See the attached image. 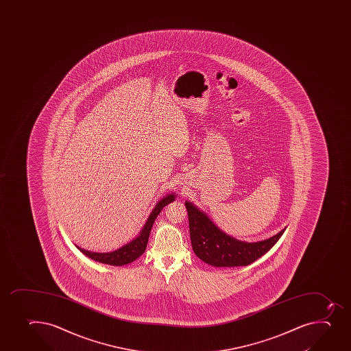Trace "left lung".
I'll list each match as a JSON object with an SVG mask.
<instances>
[{
    "mask_svg": "<svg viewBox=\"0 0 351 351\" xmlns=\"http://www.w3.org/2000/svg\"><path fill=\"white\" fill-rule=\"evenodd\" d=\"M192 250L205 263L213 267H246L263 256L280 239L285 229L269 239L247 243L223 232L192 202H185Z\"/></svg>",
    "mask_w": 351,
    "mask_h": 351,
    "instance_id": "8db88e82",
    "label": "left lung"
}]
</instances>
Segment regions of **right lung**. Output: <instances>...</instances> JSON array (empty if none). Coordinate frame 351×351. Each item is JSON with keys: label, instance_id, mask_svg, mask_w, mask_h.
Instances as JSON below:
<instances>
[{"label": "right lung", "instance_id": "1", "mask_svg": "<svg viewBox=\"0 0 351 351\" xmlns=\"http://www.w3.org/2000/svg\"><path fill=\"white\" fill-rule=\"evenodd\" d=\"M176 198V195L170 193L163 197L156 207L153 208L152 212L149 214V219L146 221L145 224L141 230L138 236L135 239H132L130 243H125V246L120 247L119 250H113L110 253H95L90 250H84L77 247V250L81 253H84L86 256L89 257L91 260L99 262V263L108 264V265H115V267H121L125 264L132 263L136 258H138L143 253L145 252L146 245L149 241V232L152 229L153 223L156 221V217L159 215L160 212L162 210L165 206L168 205L170 202H173Z\"/></svg>", "mask_w": 351, "mask_h": 351}]
</instances>
